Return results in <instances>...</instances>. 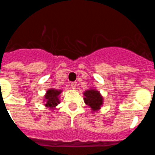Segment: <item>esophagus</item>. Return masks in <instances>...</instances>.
I'll use <instances>...</instances> for the list:
<instances>
[{
    "instance_id": "34e87169",
    "label": "esophagus",
    "mask_w": 155,
    "mask_h": 155,
    "mask_svg": "<svg viewBox=\"0 0 155 155\" xmlns=\"http://www.w3.org/2000/svg\"><path fill=\"white\" fill-rule=\"evenodd\" d=\"M76 85H77L76 82L73 81V82H71V88H72V89H75Z\"/></svg>"
}]
</instances>
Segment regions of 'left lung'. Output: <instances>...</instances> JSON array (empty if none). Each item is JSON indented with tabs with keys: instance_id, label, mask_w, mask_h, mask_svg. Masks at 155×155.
<instances>
[{
	"instance_id": "obj_1",
	"label": "left lung",
	"mask_w": 155,
	"mask_h": 155,
	"mask_svg": "<svg viewBox=\"0 0 155 155\" xmlns=\"http://www.w3.org/2000/svg\"><path fill=\"white\" fill-rule=\"evenodd\" d=\"M84 102L93 111L98 110L102 104V98L96 90H87L84 93Z\"/></svg>"
}]
</instances>
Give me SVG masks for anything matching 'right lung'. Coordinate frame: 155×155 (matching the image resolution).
<instances>
[{"label":"right lung","instance_id":"1","mask_svg":"<svg viewBox=\"0 0 155 155\" xmlns=\"http://www.w3.org/2000/svg\"><path fill=\"white\" fill-rule=\"evenodd\" d=\"M61 94V91H57V90L50 89L48 90L46 92V106L47 107H54L57 104L60 103L59 101L58 95Z\"/></svg>","mask_w":155,"mask_h":155}]
</instances>
